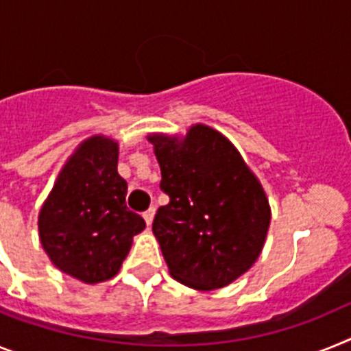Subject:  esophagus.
Instances as JSON below:
<instances>
[{
  "instance_id": "obj_1",
  "label": "esophagus",
  "mask_w": 351,
  "mask_h": 351,
  "mask_svg": "<svg viewBox=\"0 0 351 351\" xmlns=\"http://www.w3.org/2000/svg\"><path fill=\"white\" fill-rule=\"evenodd\" d=\"M154 215H155L154 206H152V208H148L145 213H143V217H145V221H146V224H148V226H150L152 221H154Z\"/></svg>"
}]
</instances>
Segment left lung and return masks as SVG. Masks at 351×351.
I'll return each instance as SVG.
<instances>
[{
  "label": "left lung",
  "instance_id": "obj_1",
  "mask_svg": "<svg viewBox=\"0 0 351 351\" xmlns=\"http://www.w3.org/2000/svg\"><path fill=\"white\" fill-rule=\"evenodd\" d=\"M148 141L169 196L152 226L169 274L201 291L224 288L254 265L267 239L270 206L260 180L206 125L184 139L152 134Z\"/></svg>",
  "mask_w": 351,
  "mask_h": 351
}]
</instances>
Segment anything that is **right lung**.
<instances>
[{
    "instance_id": "right-lung-1",
    "label": "right lung",
    "mask_w": 351,
    "mask_h": 351,
    "mask_svg": "<svg viewBox=\"0 0 351 351\" xmlns=\"http://www.w3.org/2000/svg\"><path fill=\"white\" fill-rule=\"evenodd\" d=\"M127 182L118 175V143L93 136L66 160L38 213L44 251L62 272L95 285L120 270L141 215L125 205Z\"/></svg>"
}]
</instances>
